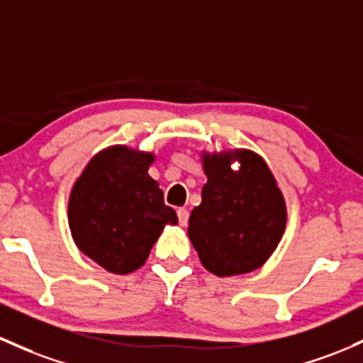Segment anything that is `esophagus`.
Listing matches in <instances>:
<instances>
[{
  "instance_id": "1",
  "label": "esophagus",
  "mask_w": 363,
  "mask_h": 363,
  "mask_svg": "<svg viewBox=\"0 0 363 363\" xmlns=\"http://www.w3.org/2000/svg\"><path fill=\"white\" fill-rule=\"evenodd\" d=\"M177 217H179V224L181 225H188L189 220V212L186 208H179L177 210Z\"/></svg>"
}]
</instances>
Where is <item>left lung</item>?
I'll return each mask as SVG.
<instances>
[{
	"instance_id": "obj_1",
	"label": "left lung",
	"mask_w": 363,
	"mask_h": 363,
	"mask_svg": "<svg viewBox=\"0 0 363 363\" xmlns=\"http://www.w3.org/2000/svg\"><path fill=\"white\" fill-rule=\"evenodd\" d=\"M242 163L238 171L230 165ZM201 205L188 234L201 264L217 276H236L265 264L286 227V205L267 163L252 151L205 155Z\"/></svg>"
}]
</instances>
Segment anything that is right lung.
<instances>
[{"mask_svg": "<svg viewBox=\"0 0 363 363\" xmlns=\"http://www.w3.org/2000/svg\"><path fill=\"white\" fill-rule=\"evenodd\" d=\"M151 153L113 146L93 158L74 184L69 225L75 245L108 272L146 262L163 225L177 224L163 191L148 175Z\"/></svg>", "mask_w": 363, "mask_h": 363, "instance_id": "add662e5", "label": "right lung"}]
</instances>
